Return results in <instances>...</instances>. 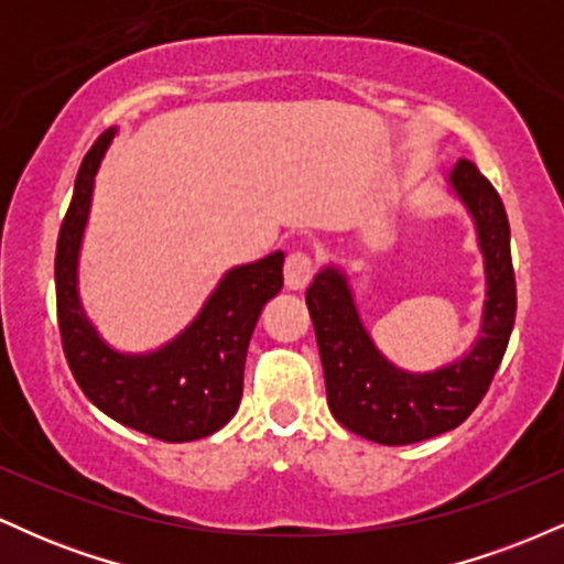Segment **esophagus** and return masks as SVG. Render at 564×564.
Wrapping results in <instances>:
<instances>
[{"label": "esophagus", "mask_w": 564, "mask_h": 564, "mask_svg": "<svg viewBox=\"0 0 564 564\" xmlns=\"http://www.w3.org/2000/svg\"><path fill=\"white\" fill-rule=\"evenodd\" d=\"M313 275H315L313 257L304 254V251H294V254L286 257V264H283V278H286V286L291 291L307 289V283L313 281Z\"/></svg>", "instance_id": "esophagus-1"}]
</instances>
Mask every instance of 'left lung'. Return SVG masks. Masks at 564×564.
Listing matches in <instances>:
<instances>
[{"instance_id":"1","label":"left lung","mask_w":564,"mask_h":564,"mask_svg":"<svg viewBox=\"0 0 564 564\" xmlns=\"http://www.w3.org/2000/svg\"><path fill=\"white\" fill-rule=\"evenodd\" d=\"M448 183L475 219L488 296L480 336L464 358L426 373L390 364L368 336L341 270L323 268L304 294L334 419L381 445H411L456 430L488 392L514 328L517 283L501 198L467 159L453 166Z\"/></svg>"}]
</instances>
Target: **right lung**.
Wrapping results in <instances>:
<instances>
[{
    "label": "right lung",
    "instance_id": "right-lung-1",
    "mask_svg": "<svg viewBox=\"0 0 564 564\" xmlns=\"http://www.w3.org/2000/svg\"><path fill=\"white\" fill-rule=\"evenodd\" d=\"M116 138L106 129L76 174L55 251L57 326L76 384L113 422L164 443H191L223 430L238 411L243 364L262 307L283 289V251L225 273L183 334L153 352L108 347L84 315L79 249L95 174Z\"/></svg>",
    "mask_w": 564,
    "mask_h": 564
}]
</instances>
